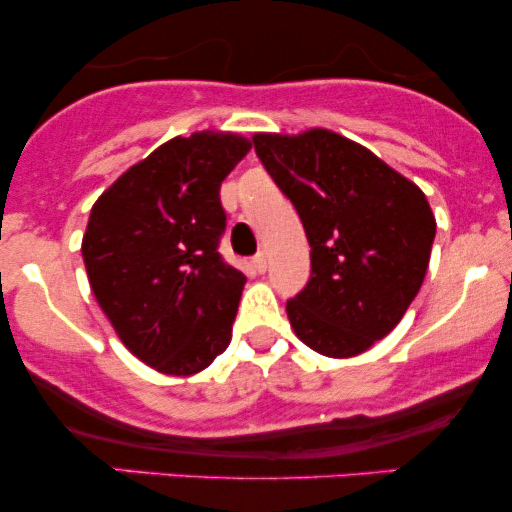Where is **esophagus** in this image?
Segmentation results:
<instances>
[{
	"label": "esophagus",
	"mask_w": 512,
	"mask_h": 512,
	"mask_svg": "<svg viewBox=\"0 0 512 512\" xmlns=\"http://www.w3.org/2000/svg\"><path fill=\"white\" fill-rule=\"evenodd\" d=\"M267 262H269L267 252H264V250H260L255 257H252V267H255L260 274L267 272Z\"/></svg>",
	"instance_id": "34e87169"
}]
</instances>
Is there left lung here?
Here are the masks:
<instances>
[{"instance_id":"obj_1","label":"left lung","mask_w":512,"mask_h":512,"mask_svg":"<svg viewBox=\"0 0 512 512\" xmlns=\"http://www.w3.org/2000/svg\"><path fill=\"white\" fill-rule=\"evenodd\" d=\"M257 158L296 207L310 279L286 301L298 339L346 358L390 334L419 293L436 238L424 192L327 129L255 134Z\"/></svg>"}]
</instances>
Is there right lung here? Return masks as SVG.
<instances>
[{"label": "right lung", "instance_id": "right-lung-1", "mask_svg": "<svg viewBox=\"0 0 512 512\" xmlns=\"http://www.w3.org/2000/svg\"><path fill=\"white\" fill-rule=\"evenodd\" d=\"M248 151L238 134L170 139L88 216L81 255L93 296L122 344L161 373H199L231 342L245 274L219 252V190Z\"/></svg>", "mask_w": 512, "mask_h": 512}]
</instances>
